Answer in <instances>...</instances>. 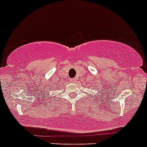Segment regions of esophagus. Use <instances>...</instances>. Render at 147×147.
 Returning a JSON list of instances; mask_svg holds the SVG:
<instances>
[{"label": "esophagus", "mask_w": 147, "mask_h": 147, "mask_svg": "<svg viewBox=\"0 0 147 147\" xmlns=\"http://www.w3.org/2000/svg\"><path fill=\"white\" fill-rule=\"evenodd\" d=\"M71 82H75V79H72V80H71Z\"/></svg>", "instance_id": "esophagus-1"}]
</instances>
